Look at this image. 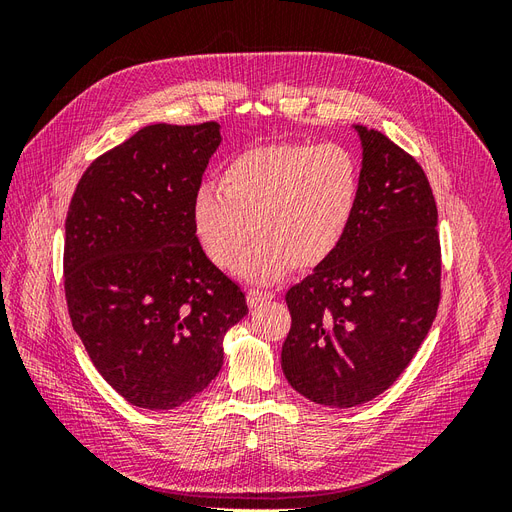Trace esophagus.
Listing matches in <instances>:
<instances>
[{"label":"esophagus","instance_id":"esophagus-1","mask_svg":"<svg viewBox=\"0 0 512 512\" xmlns=\"http://www.w3.org/2000/svg\"><path fill=\"white\" fill-rule=\"evenodd\" d=\"M273 297H275L273 292H265V290H250V292H247V305H250L252 309H256L258 305L271 301Z\"/></svg>","mask_w":512,"mask_h":512}]
</instances>
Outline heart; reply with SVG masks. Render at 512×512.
<instances>
[{
  "instance_id": "obj_1",
  "label": "heart",
  "mask_w": 512,
  "mask_h": 512,
  "mask_svg": "<svg viewBox=\"0 0 512 512\" xmlns=\"http://www.w3.org/2000/svg\"><path fill=\"white\" fill-rule=\"evenodd\" d=\"M363 194L354 153L335 143H280L232 158L220 188L200 185L192 198V232L222 269L239 262L252 284H271L292 267L314 269L344 243Z\"/></svg>"
}]
</instances>
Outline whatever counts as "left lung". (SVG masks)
<instances>
[{
  "instance_id": "obj_1",
  "label": "left lung",
  "mask_w": 512,
  "mask_h": 512,
  "mask_svg": "<svg viewBox=\"0 0 512 512\" xmlns=\"http://www.w3.org/2000/svg\"><path fill=\"white\" fill-rule=\"evenodd\" d=\"M352 128L363 149L359 211L339 250L286 292L284 376L329 408L389 389L440 303L438 209L423 168L382 132Z\"/></svg>"
}]
</instances>
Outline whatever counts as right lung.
<instances>
[{"instance_id": "obj_1", "label": "right lung", "mask_w": 512, "mask_h": 512, "mask_svg": "<svg viewBox=\"0 0 512 512\" xmlns=\"http://www.w3.org/2000/svg\"><path fill=\"white\" fill-rule=\"evenodd\" d=\"M220 123H156L91 164L66 220L72 327L100 376L143 410H173L220 374L241 288L192 232L190 207Z\"/></svg>"}]
</instances>
